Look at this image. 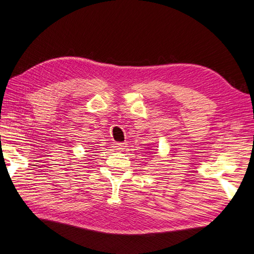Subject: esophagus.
Returning a JSON list of instances; mask_svg holds the SVG:
<instances>
[{
	"label": "esophagus",
	"instance_id": "obj_1",
	"mask_svg": "<svg viewBox=\"0 0 254 254\" xmlns=\"http://www.w3.org/2000/svg\"><path fill=\"white\" fill-rule=\"evenodd\" d=\"M113 148L117 150V151H122L123 149L127 148V143H123V142H118V143H114Z\"/></svg>",
	"mask_w": 254,
	"mask_h": 254
}]
</instances>
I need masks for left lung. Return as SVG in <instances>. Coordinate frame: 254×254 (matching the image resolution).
I'll return each mask as SVG.
<instances>
[{
    "label": "left lung",
    "mask_w": 254,
    "mask_h": 254,
    "mask_svg": "<svg viewBox=\"0 0 254 254\" xmlns=\"http://www.w3.org/2000/svg\"><path fill=\"white\" fill-rule=\"evenodd\" d=\"M145 149H148V150H149V151H148V153H150V152H151V151H150V150H151V149H149V148H145Z\"/></svg>",
    "instance_id": "left-lung-1"
}]
</instances>
